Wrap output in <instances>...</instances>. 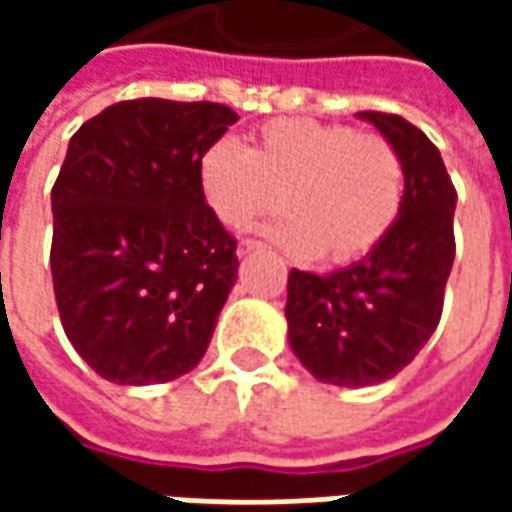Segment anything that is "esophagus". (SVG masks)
<instances>
[{"label":"esophagus","mask_w":512,"mask_h":512,"mask_svg":"<svg viewBox=\"0 0 512 512\" xmlns=\"http://www.w3.org/2000/svg\"><path fill=\"white\" fill-rule=\"evenodd\" d=\"M260 249H263V244H260V241H252V238H246V241H241V244H238V257L255 255V252H260Z\"/></svg>","instance_id":"obj_1"}]
</instances>
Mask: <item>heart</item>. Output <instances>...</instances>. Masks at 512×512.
Returning a JSON list of instances; mask_svg holds the SVG:
<instances>
[{"label": "heart", "instance_id": "obj_1", "mask_svg": "<svg viewBox=\"0 0 512 512\" xmlns=\"http://www.w3.org/2000/svg\"><path fill=\"white\" fill-rule=\"evenodd\" d=\"M208 211L230 230L277 211L282 249L301 260L348 263L384 238L403 208V164L384 136L315 120H274L244 150L213 142L200 158Z\"/></svg>", "mask_w": 512, "mask_h": 512}]
</instances>
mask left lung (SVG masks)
Segmentation results:
<instances>
[{
    "label": "left lung",
    "mask_w": 512,
    "mask_h": 512,
    "mask_svg": "<svg viewBox=\"0 0 512 512\" xmlns=\"http://www.w3.org/2000/svg\"><path fill=\"white\" fill-rule=\"evenodd\" d=\"M403 164V208L392 230L362 260L332 274L293 268L288 277V343L323 384L373 386L397 376L436 332L455 260L452 216L458 194L441 153L397 115L359 112Z\"/></svg>",
    "instance_id": "8db88e82"
}]
</instances>
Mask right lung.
<instances>
[{
  "label": "right lung",
  "mask_w": 512,
  "mask_h": 512,
  "mask_svg": "<svg viewBox=\"0 0 512 512\" xmlns=\"http://www.w3.org/2000/svg\"><path fill=\"white\" fill-rule=\"evenodd\" d=\"M235 120L222 104L139 98L68 142L51 189L54 296L76 354L112 384H164L208 351L238 257L197 169Z\"/></svg>",
  "instance_id": "obj_1"
}]
</instances>
